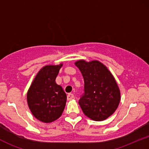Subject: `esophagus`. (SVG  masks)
Segmentation results:
<instances>
[{"instance_id": "34e87169", "label": "esophagus", "mask_w": 149, "mask_h": 149, "mask_svg": "<svg viewBox=\"0 0 149 149\" xmlns=\"http://www.w3.org/2000/svg\"><path fill=\"white\" fill-rule=\"evenodd\" d=\"M73 98H74V95H73L72 93L68 94V95H67V100H72V99H73Z\"/></svg>"}]
</instances>
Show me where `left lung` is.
Segmentation results:
<instances>
[{"instance_id": "left-lung-1", "label": "left lung", "mask_w": 149, "mask_h": 149, "mask_svg": "<svg viewBox=\"0 0 149 149\" xmlns=\"http://www.w3.org/2000/svg\"><path fill=\"white\" fill-rule=\"evenodd\" d=\"M76 66L84 78V93L79 105L86 116L102 121L111 116L118 107L120 92L115 78L100 61H77Z\"/></svg>"}]
</instances>
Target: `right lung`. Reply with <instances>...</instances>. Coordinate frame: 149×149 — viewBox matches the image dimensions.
<instances>
[{
  "mask_svg": "<svg viewBox=\"0 0 149 149\" xmlns=\"http://www.w3.org/2000/svg\"><path fill=\"white\" fill-rule=\"evenodd\" d=\"M59 65H47L39 71L27 92V102L34 117L43 123H51L62 114L66 95L55 82Z\"/></svg>",
  "mask_w": 149,
  "mask_h": 149,
  "instance_id": "right-lung-1",
  "label": "right lung"
}]
</instances>
